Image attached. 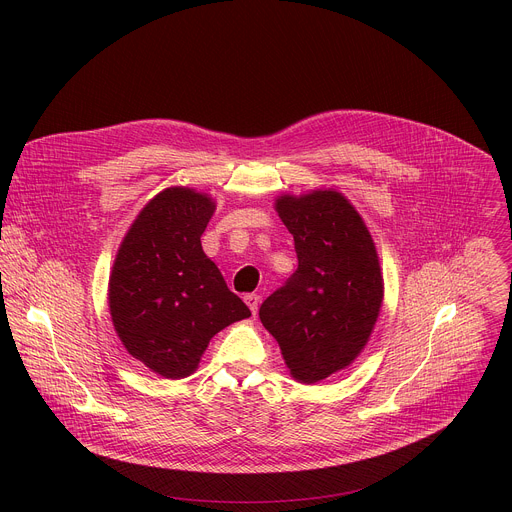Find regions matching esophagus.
Wrapping results in <instances>:
<instances>
[{"label":"esophagus","mask_w":512,"mask_h":512,"mask_svg":"<svg viewBox=\"0 0 512 512\" xmlns=\"http://www.w3.org/2000/svg\"><path fill=\"white\" fill-rule=\"evenodd\" d=\"M244 302L248 304V309L252 311V315L258 313V306H260V296H258V294H254V292H252V294H246V296H244Z\"/></svg>","instance_id":"34e87169"}]
</instances>
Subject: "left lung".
Returning a JSON list of instances; mask_svg holds the SVG:
<instances>
[{
  "instance_id": "obj_1",
  "label": "left lung",
  "mask_w": 512,
  "mask_h": 512,
  "mask_svg": "<svg viewBox=\"0 0 512 512\" xmlns=\"http://www.w3.org/2000/svg\"><path fill=\"white\" fill-rule=\"evenodd\" d=\"M276 210L294 238L296 272L260 306L292 377L317 383L361 353L383 300L369 230L337 191L284 195Z\"/></svg>"
}]
</instances>
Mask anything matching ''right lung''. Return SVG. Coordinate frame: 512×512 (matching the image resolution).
Instances as JSON below:
<instances>
[{"instance_id":"obj_1","label":"right lung","mask_w":512,"mask_h":512,"mask_svg":"<svg viewBox=\"0 0 512 512\" xmlns=\"http://www.w3.org/2000/svg\"><path fill=\"white\" fill-rule=\"evenodd\" d=\"M214 210L193 189L161 191L133 222L113 266V325L125 349L163 377H187L216 333L252 315L201 250Z\"/></svg>"}]
</instances>
